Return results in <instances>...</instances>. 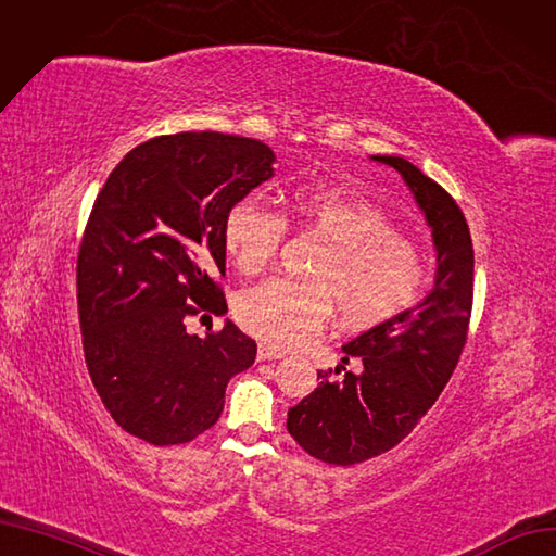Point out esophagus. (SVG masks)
<instances>
[{
    "instance_id": "34e87169",
    "label": "esophagus",
    "mask_w": 556,
    "mask_h": 556,
    "mask_svg": "<svg viewBox=\"0 0 556 556\" xmlns=\"http://www.w3.org/2000/svg\"><path fill=\"white\" fill-rule=\"evenodd\" d=\"M282 358V352L276 348H269V344H260L257 350V361H278Z\"/></svg>"
}]
</instances>
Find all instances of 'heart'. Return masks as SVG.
Returning <instances> with one entry per match:
<instances>
[{
	"mask_svg": "<svg viewBox=\"0 0 556 556\" xmlns=\"http://www.w3.org/2000/svg\"><path fill=\"white\" fill-rule=\"evenodd\" d=\"M305 232L327 243L308 274L311 285L269 280L245 290L235 305L241 327L274 348H296L317 336L331 308L348 329H370L405 313L428 285L416 248L389 216L342 181H308L292 193ZM287 220L255 198L237 200L225 216L223 241L239 271L269 266Z\"/></svg>",
	"mask_w": 556,
	"mask_h": 556,
	"instance_id": "b5f03b06",
	"label": "heart"
}]
</instances>
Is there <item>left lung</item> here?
<instances>
[{"label":"left lung","instance_id":"left-lung-1","mask_svg":"<svg viewBox=\"0 0 556 556\" xmlns=\"http://www.w3.org/2000/svg\"><path fill=\"white\" fill-rule=\"evenodd\" d=\"M370 161L393 167L412 190L432 232L437 271L416 305L342 344V363L358 358V372L331 379L319 370V387L287 412L294 442L342 467L400 444L434 405L463 354L473 299V245L460 206L407 159Z\"/></svg>","mask_w":556,"mask_h":556}]
</instances>
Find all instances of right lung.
I'll return each mask as SVG.
<instances>
[{
  "label": "right lung",
  "instance_id": "right-lung-1",
  "mask_svg": "<svg viewBox=\"0 0 556 556\" xmlns=\"http://www.w3.org/2000/svg\"><path fill=\"white\" fill-rule=\"evenodd\" d=\"M274 163L253 138L161 136L128 151L93 202L78 255L85 361L110 416L149 444L212 428L227 381L255 363L257 344L235 321L200 338L186 317L227 313L223 223Z\"/></svg>",
  "mask_w": 556,
  "mask_h": 556
}]
</instances>
